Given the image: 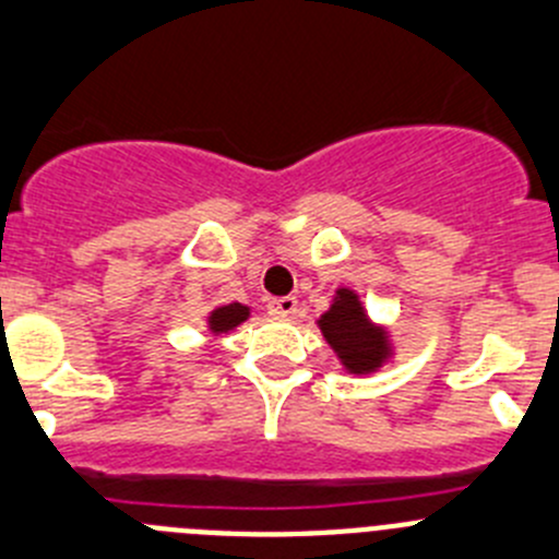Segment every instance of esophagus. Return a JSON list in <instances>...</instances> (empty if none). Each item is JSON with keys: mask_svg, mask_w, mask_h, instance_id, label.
Returning <instances> with one entry per match:
<instances>
[{"mask_svg": "<svg viewBox=\"0 0 559 559\" xmlns=\"http://www.w3.org/2000/svg\"><path fill=\"white\" fill-rule=\"evenodd\" d=\"M269 312L274 318H296L299 316V301L294 296H283V299H271Z\"/></svg>", "mask_w": 559, "mask_h": 559, "instance_id": "esophagus-1", "label": "esophagus"}]
</instances>
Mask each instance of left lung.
Instances as JSON below:
<instances>
[{
    "label": "left lung",
    "instance_id": "obj_1",
    "mask_svg": "<svg viewBox=\"0 0 559 559\" xmlns=\"http://www.w3.org/2000/svg\"><path fill=\"white\" fill-rule=\"evenodd\" d=\"M316 323L345 373L370 376L384 368L395 354L390 329L368 316V307L354 288L343 285L334 290L332 305Z\"/></svg>",
    "mask_w": 559,
    "mask_h": 559
}]
</instances>
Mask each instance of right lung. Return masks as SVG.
<instances>
[{
  "mask_svg": "<svg viewBox=\"0 0 559 559\" xmlns=\"http://www.w3.org/2000/svg\"><path fill=\"white\" fill-rule=\"evenodd\" d=\"M249 316H252V310H249L247 305H241V301H230V305L214 307V310L209 312V318H205V323H209V334L211 337H222V334L241 326Z\"/></svg>",
  "mask_w": 559,
  "mask_h": 559,
  "instance_id": "obj_1",
  "label": "right lung"
}]
</instances>
